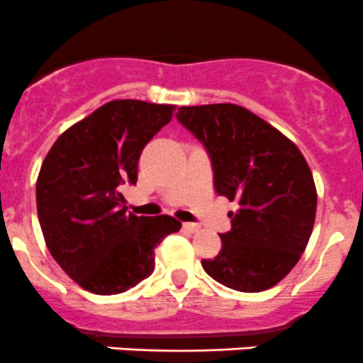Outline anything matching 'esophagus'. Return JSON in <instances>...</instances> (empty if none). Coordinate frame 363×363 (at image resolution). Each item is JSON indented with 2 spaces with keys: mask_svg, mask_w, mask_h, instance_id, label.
<instances>
[{
  "mask_svg": "<svg viewBox=\"0 0 363 363\" xmlns=\"http://www.w3.org/2000/svg\"><path fill=\"white\" fill-rule=\"evenodd\" d=\"M183 229L189 233H197L201 228L197 224H192V222H185V224H183Z\"/></svg>",
  "mask_w": 363,
  "mask_h": 363,
  "instance_id": "1",
  "label": "esophagus"
}]
</instances>
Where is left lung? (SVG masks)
<instances>
[{
    "label": "left lung",
    "instance_id": "left-lung-1",
    "mask_svg": "<svg viewBox=\"0 0 363 363\" xmlns=\"http://www.w3.org/2000/svg\"><path fill=\"white\" fill-rule=\"evenodd\" d=\"M178 121L203 143L218 196L238 203L204 272L225 288L259 293L298 263L315 218L314 178L295 143L235 104L180 107Z\"/></svg>",
    "mask_w": 363,
    "mask_h": 363
}]
</instances>
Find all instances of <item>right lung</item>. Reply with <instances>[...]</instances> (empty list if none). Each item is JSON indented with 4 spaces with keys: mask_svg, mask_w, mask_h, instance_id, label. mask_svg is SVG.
<instances>
[{
    "mask_svg": "<svg viewBox=\"0 0 363 363\" xmlns=\"http://www.w3.org/2000/svg\"><path fill=\"white\" fill-rule=\"evenodd\" d=\"M174 106L113 100L52 145L37 180V211L49 252L81 288L118 295L153 274L155 247L182 222L127 213L120 189L135 185L143 148Z\"/></svg>",
    "mask_w": 363,
    "mask_h": 363,
    "instance_id": "add662e5",
    "label": "right lung"
}]
</instances>
